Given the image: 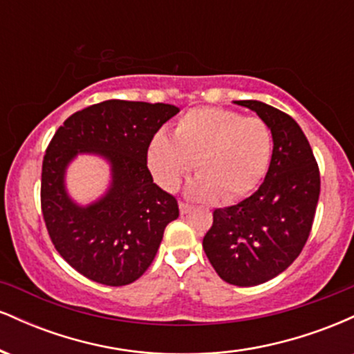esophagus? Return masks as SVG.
Segmentation results:
<instances>
[{"label":"esophagus","instance_id":"obj_1","mask_svg":"<svg viewBox=\"0 0 354 354\" xmlns=\"http://www.w3.org/2000/svg\"><path fill=\"white\" fill-rule=\"evenodd\" d=\"M189 211H191V206L188 205V203L180 201V213H181V214H188Z\"/></svg>","mask_w":354,"mask_h":354}]
</instances>
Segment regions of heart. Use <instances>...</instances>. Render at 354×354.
<instances>
[{
  "instance_id": "obj_1",
  "label": "heart",
  "mask_w": 354,
  "mask_h": 354,
  "mask_svg": "<svg viewBox=\"0 0 354 354\" xmlns=\"http://www.w3.org/2000/svg\"><path fill=\"white\" fill-rule=\"evenodd\" d=\"M271 158L273 131L265 120L214 106L189 109L174 124L171 140L160 133L148 148L154 180L168 191L196 166L200 174L186 194L203 203L246 198L265 180Z\"/></svg>"
}]
</instances>
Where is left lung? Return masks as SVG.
Returning <instances> with one entry per match:
<instances>
[{"instance_id": "8db88e82", "label": "left lung", "mask_w": 354, "mask_h": 354, "mask_svg": "<svg viewBox=\"0 0 354 354\" xmlns=\"http://www.w3.org/2000/svg\"><path fill=\"white\" fill-rule=\"evenodd\" d=\"M273 131L265 181L246 200L213 213L203 250L218 276L234 286H256L283 273L301 253L319 198V169L299 124L261 101H234Z\"/></svg>"}]
</instances>
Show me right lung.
<instances>
[{"label": "right lung", "instance_id": "obj_1", "mask_svg": "<svg viewBox=\"0 0 354 354\" xmlns=\"http://www.w3.org/2000/svg\"><path fill=\"white\" fill-rule=\"evenodd\" d=\"M180 108L165 103L108 100L76 111L46 148L41 211L56 251L93 281L124 286L136 281L156 256L165 228L180 216L178 201L153 183L146 158L153 136ZM104 157L112 185L104 197L81 207L64 186L78 153Z\"/></svg>", "mask_w": 354, "mask_h": 354}]
</instances>
